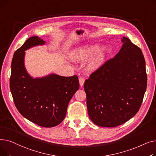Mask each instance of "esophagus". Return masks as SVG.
<instances>
[{
  "mask_svg": "<svg viewBox=\"0 0 156 156\" xmlns=\"http://www.w3.org/2000/svg\"><path fill=\"white\" fill-rule=\"evenodd\" d=\"M84 82H85V78L83 77H80L79 78V83H80V85L81 87H82L84 85Z\"/></svg>",
  "mask_w": 156,
  "mask_h": 156,
  "instance_id": "esophagus-1",
  "label": "esophagus"
}]
</instances>
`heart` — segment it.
<instances>
[{"label":"heart","instance_id":"obj_1","mask_svg":"<svg viewBox=\"0 0 156 156\" xmlns=\"http://www.w3.org/2000/svg\"><path fill=\"white\" fill-rule=\"evenodd\" d=\"M97 49V45L81 47L73 51L70 54V58L73 61H83L87 59ZM106 48L104 46L98 48L88 64L87 68L90 70H95L102 64L105 57Z\"/></svg>","mask_w":156,"mask_h":156}]
</instances>
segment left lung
Here are the masks:
<instances>
[{
	"mask_svg": "<svg viewBox=\"0 0 156 156\" xmlns=\"http://www.w3.org/2000/svg\"><path fill=\"white\" fill-rule=\"evenodd\" d=\"M119 52L93 72L84 83L88 116L94 124L116 127L138 111L147 88L141 49L126 37Z\"/></svg>",
	"mask_w": 156,
	"mask_h": 156,
	"instance_id": "1",
	"label": "left lung"
}]
</instances>
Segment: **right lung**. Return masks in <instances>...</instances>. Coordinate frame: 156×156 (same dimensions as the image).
<instances>
[{"label": "right lung", "instance_id": "1", "mask_svg": "<svg viewBox=\"0 0 156 156\" xmlns=\"http://www.w3.org/2000/svg\"><path fill=\"white\" fill-rule=\"evenodd\" d=\"M45 42L31 37L14 54L10 90L16 108L21 115L40 126L54 127L64 120L68 104L79 88L78 76L51 74L34 78L24 67L25 51Z\"/></svg>", "mask_w": 156, "mask_h": 156}]
</instances>
